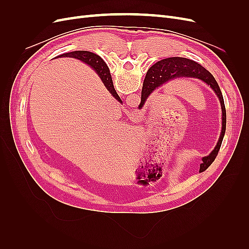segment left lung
<instances>
[{
	"label": "left lung",
	"instance_id": "left-lung-1",
	"mask_svg": "<svg viewBox=\"0 0 249 249\" xmlns=\"http://www.w3.org/2000/svg\"><path fill=\"white\" fill-rule=\"evenodd\" d=\"M147 72L148 82L145 85L144 90L142 89L141 103L138 107L139 109H142L143 105L145 104L147 100V97L154 90L176 79H198L212 88L218 99H219L222 112L221 133L214 149L208 156L202 157V163L199 165V172L205 171L210 165L214 162L216 156L218 155V152H219L225 133V126H227V112H225L223 96L219 86H218V83L216 82L212 74H211V72L208 71L205 67H202L200 64L192 61L190 59L180 57H172L161 60V61L157 62L150 67Z\"/></svg>",
	"mask_w": 249,
	"mask_h": 249
}]
</instances>
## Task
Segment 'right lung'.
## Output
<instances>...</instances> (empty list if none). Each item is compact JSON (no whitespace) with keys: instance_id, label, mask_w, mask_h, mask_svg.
I'll list each match as a JSON object with an SVG mask.
<instances>
[{"instance_id":"add662e5","label":"right lung","mask_w":249,"mask_h":249,"mask_svg":"<svg viewBox=\"0 0 249 249\" xmlns=\"http://www.w3.org/2000/svg\"><path fill=\"white\" fill-rule=\"evenodd\" d=\"M58 57H70V58H74L78 59L80 61L84 62L88 65L91 66V69L95 71V72L99 74L100 79L104 83L105 87L108 89V91L113 95V97L122 103V100L116 93V90L114 89V86H113V81L111 78V73L109 71V67L107 64L105 63L104 60L93 53L91 52H87V51H76V52H71V53H66V54H63L61 56Z\"/></svg>"}]
</instances>
